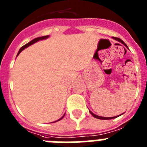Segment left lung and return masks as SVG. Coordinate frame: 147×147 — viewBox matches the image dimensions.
<instances>
[{"label": "left lung", "instance_id": "1", "mask_svg": "<svg viewBox=\"0 0 147 147\" xmlns=\"http://www.w3.org/2000/svg\"><path fill=\"white\" fill-rule=\"evenodd\" d=\"M113 38L114 39H116V40H117V41H119V42H122L123 44V45H125L126 47H128L126 45V44H125V43L124 42H123V40H122V39H119V38H117V37H113ZM90 111V113L91 114H92L93 117L97 118V119H114V118L117 117H99V116L96 115V114H94V113H92V112H91L90 111Z\"/></svg>", "mask_w": 147, "mask_h": 147}]
</instances>
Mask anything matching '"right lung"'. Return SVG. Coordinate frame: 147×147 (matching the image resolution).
I'll return each mask as SVG.
<instances>
[{"mask_svg":"<svg viewBox=\"0 0 147 147\" xmlns=\"http://www.w3.org/2000/svg\"><path fill=\"white\" fill-rule=\"evenodd\" d=\"M48 37H49V36H41V37H38V38H36V39H33V40H32V41H30V42L27 43V44H25V45H23V46H22V48H21L20 50H19V51H18V55H19V53H21V51H22V50H24V49H25V48H27V47L30 46V45H31L32 44H34V43L36 42H37V41H39V40H41V39H46V38H48ZM18 55H17V56H18ZM63 117H64V115L62 117L60 118V119H58V120H57V121H60V119H62L63 118ZM56 122H57V121H56Z\"/></svg>","mask_w":147,"mask_h":147,"instance_id":"right-lung-1","label":"right lung"}]
</instances>
